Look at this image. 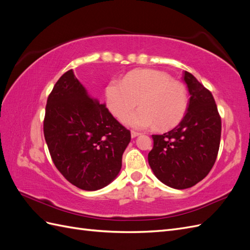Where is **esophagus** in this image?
<instances>
[{
	"label": "esophagus",
	"mask_w": 250,
	"mask_h": 250,
	"mask_svg": "<svg viewBox=\"0 0 250 250\" xmlns=\"http://www.w3.org/2000/svg\"><path fill=\"white\" fill-rule=\"evenodd\" d=\"M140 134H141L140 132H137V131H131V138H132V139L137 138V137H139Z\"/></svg>",
	"instance_id": "34e87169"
}]
</instances>
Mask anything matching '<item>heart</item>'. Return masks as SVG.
<instances>
[{"instance_id":"obj_1","label":"heart","mask_w":250,"mask_h":250,"mask_svg":"<svg viewBox=\"0 0 250 250\" xmlns=\"http://www.w3.org/2000/svg\"><path fill=\"white\" fill-rule=\"evenodd\" d=\"M138 102L141 106L125 115ZM105 102L117 118L134 128L155 126L167 130L177 125L188 110V96L184 83L163 71L143 69L127 73L122 81L112 79L105 88Z\"/></svg>"}]
</instances>
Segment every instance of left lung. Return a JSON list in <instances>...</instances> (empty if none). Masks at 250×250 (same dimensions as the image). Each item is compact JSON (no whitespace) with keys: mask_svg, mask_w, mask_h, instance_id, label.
<instances>
[{"mask_svg":"<svg viewBox=\"0 0 250 250\" xmlns=\"http://www.w3.org/2000/svg\"><path fill=\"white\" fill-rule=\"evenodd\" d=\"M184 81L190 100L180 123L164 134H153L148 163L163 184L177 190L191 188L206 177L216 162L221 119L214 97L191 73Z\"/></svg>","mask_w":250,"mask_h":250,"instance_id":"obj_1","label":"left lung"}]
</instances>
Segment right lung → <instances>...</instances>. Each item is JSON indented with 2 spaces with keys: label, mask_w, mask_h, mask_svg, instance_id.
Segmentation results:
<instances>
[{
  "label": "right lung",
  "mask_w": 250,
  "mask_h": 250,
  "mask_svg": "<svg viewBox=\"0 0 250 250\" xmlns=\"http://www.w3.org/2000/svg\"><path fill=\"white\" fill-rule=\"evenodd\" d=\"M43 134L58 171L85 191L116 179L131 140L130 131L87 93L73 70L58 79L48 98Z\"/></svg>",
  "instance_id": "obj_1"
}]
</instances>
